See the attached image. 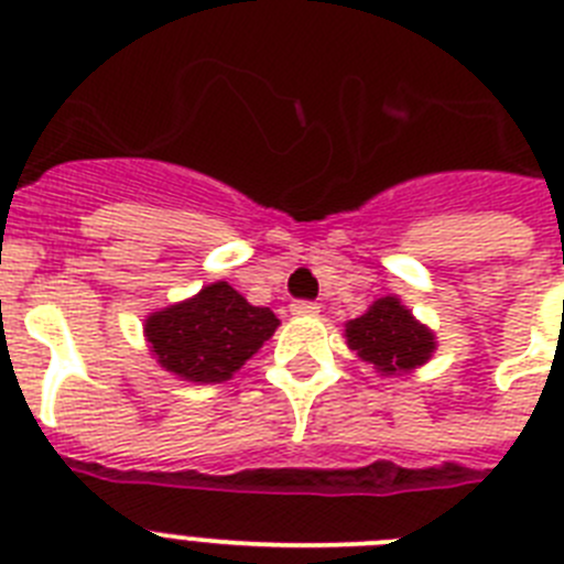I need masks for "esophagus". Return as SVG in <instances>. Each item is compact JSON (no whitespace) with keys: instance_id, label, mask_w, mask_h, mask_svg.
<instances>
[{"instance_id":"34e87169","label":"esophagus","mask_w":564,"mask_h":564,"mask_svg":"<svg viewBox=\"0 0 564 564\" xmlns=\"http://www.w3.org/2000/svg\"><path fill=\"white\" fill-rule=\"evenodd\" d=\"M291 313L293 316H313V313H318V305L316 302H293Z\"/></svg>"}]
</instances>
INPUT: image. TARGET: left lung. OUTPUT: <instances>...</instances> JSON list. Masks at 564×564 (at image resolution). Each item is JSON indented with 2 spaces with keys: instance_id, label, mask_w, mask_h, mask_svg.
Masks as SVG:
<instances>
[{
  "instance_id": "8db88e82",
  "label": "left lung",
  "mask_w": 564,
  "mask_h": 564,
  "mask_svg": "<svg viewBox=\"0 0 564 564\" xmlns=\"http://www.w3.org/2000/svg\"><path fill=\"white\" fill-rule=\"evenodd\" d=\"M347 344L381 376H403L426 364L435 352V333L421 325L401 299L381 296L364 316L347 322Z\"/></svg>"
}]
</instances>
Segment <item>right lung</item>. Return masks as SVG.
<instances>
[{
    "instance_id": "add662e5",
    "label": "right lung",
    "mask_w": 564,
    "mask_h": 564,
    "mask_svg": "<svg viewBox=\"0 0 564 564\" xmlns=\"http://www.w3.org/2000/svg\"><path fill=\"white\" fill-rule=\"evenodd\" d=\"M276 327L271 307H253L228 282H214L197 296L152 313L143 333L163 370L183 381L223 383Z\"/></svg>"
}]
</instances>
